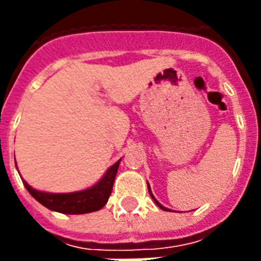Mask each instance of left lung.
<instances>
[{
	"instance_id": "8db88e82",
	"label": "left lung",
	"mask_w": 261,
	"mask_h": 261,
	"mask_svg": "<svg viewBox=\"0 0 261 261\" xmlns=\"http://www.w3.org/2000/svg\"><path fill=\"white\" fill-rule=\"evenodd\" d=\"M147 188H149V194H150L151 199H153V200H154V203H155V204H157V206H159L160 208H163L164 211H169V208H167V207H164L163 204H161V203H160L159 200H157V199L154 198V196H153V194H151V190H150V186H149V184H147Z\"/></svg>"
}]
</instances>
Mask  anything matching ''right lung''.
Instances as JSON below:
<instances>
[{
  "mask_svg": "<svg viewBox=\"0 0 261 261\" xmlns=\"http://www.w3.org/2000/svg\"><path fill=\"white\" fill-rule=\"evenodd\" d=\"M119 164H120V160L118 163H115L94 186L87 190L77 191V192L51 194V192L35 190L24 180H22V184L27 191L48 210L62 213V214H88V213L100 210L107 204L112 192V186H114L115 176L119 169Z\"/></svg>",
  "mask_w": 261,
  "mask_h": 261,
  "instance_id": "add662e5",
  "label": "right lung"
}]
</instances>
